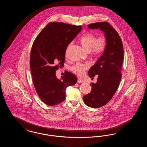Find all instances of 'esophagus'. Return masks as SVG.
<instances>
[{"label": "esophagus", "mask_w": 147, "mask_h": 147, "mask_svg": "<svg viewBox=\"0 0 147 147\" xmlns=\"http://www.w3.org/2000/svg\"><path fill=\"white\" fill-rule=\"evenodd\" d=\"M84 82H85L84 80L82 79L79 78V79H78V83H84Z\"/></svg>", "instance_id": "1"}]
</instances>
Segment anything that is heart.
<instances>
[{
    "label": "heart",
    "mask_w": 147,
    "mask_h": 147,
    "mask_svg": "<svg viewBox=\"0 0 147 147\" xmlns=\"http://www.w3.org/2000/svg\"><path fill=\"white\" fill-rule=\"evenodd\" d=\"M80 43L86 52H90L95 56H100L105 51L107 40L105 36L96 37L91 34H86L80 39ZM71 44L69 45L70 46ZM90 67L88 63H78L71 67V70L78 76H82L85 70Z\"/></svg>",
    "instance_id": "obj_1"
}]
</instances>
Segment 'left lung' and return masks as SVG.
<instances>
[{
    "mask_svg": "<svg viewBox=\"0 0 147 147\" xmlns=\"http://www.w3.org/2000/svg\"><path fill=\"white\" fill-rule=\"evenodd\" d=\"M88 26L90 29L100 28L107 40L104 52L88 71L91 79L98 76L97 82L91 83L90 93L83 97L85 105L98 108L107 104L118 89L122 77L123 48L119 34L108 22H98Z\"/></svg>",
    "mask_w": 147,
    "mask_h": 147,
    "instance_id": "left-lung-1",
    "label": "left lung"
}]
</instances>
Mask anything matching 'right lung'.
Masks as SVG:
<instances>
[{"label": "right lung", "mask_w": 147, "mask_h": 147, "mask_svg": "<svg viewBox=\"0 0 147 147\" xmlns=\"http://www.w3.org/2000/svg\"><path fill=\"white\" fill-rule=\"evenodd\" d=\"M81 26L51 22L38 35L33 43L30 66L36 91L49 106L58 105L65 100V89L76 84L77 78L65 71L60 79L56 70L64 65L68 46L82 30Z\"/></svg>", "instance_id": "add662e5"}]
</instances>
